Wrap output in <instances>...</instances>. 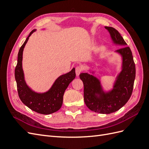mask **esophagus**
<instances>
[{"label":"esophagus","instance_id":"obj_1","mask_svg":"<svg viewBox=\"0 0 149 149\" xmlns=\"http://www.w3.org/2000/svg\"><path fill=\"white\" fill-rule=\"evenodd\" d=\"M83 71V68L81 66H77L76 67V69H75V72H76V76H79V74L81 73V71Z\"/></svg>","mask_w":149,"mask_h":149}]
</instances>
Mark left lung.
<instances>
[{
	"instance_id": "obj_1",
	"label": "left lung",
	"mask_w": 149,
	"mask_h": 149,
	"mask_svg": "<svg viewBox=\"0 0 149 149\" xmlns=\"http://www.w3.org/2000/svg\"><path fill=\"white\" fill-rule=\"evenodd\" d=\"M105 29L109 32L113 43L123 47L116 51L123 58V63L122 71L116 77L113 89L104 92L100 81L87 73H81L79 77L84 84L86 105L94 112L107 114L118 111L129 101L133 91L136 66L132 52L119 31L111 26H105Z\"/></svg>"
}]
</instances>
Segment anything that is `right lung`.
I'll use <instances>...</instances> for the list:
<instances>
[{"instance_id": "right-lung-1", "label": "right lung", "mask_w": 149, "mask_h": 149, "mask_svg": "<svg viewBox=\"0 0 149 149\" xmlns=\"http://www.w3.org/2000/svg\"><path fill=\"white\" fill-rule=\"evenodd\" d=\"M35 30L31 31L19 49L17 64L15 69V78L18 94L22 102L32 111L39 114L47 115L56 112L61 108L65 90L76 77L75 69L73 68L69 73L59 76L47 92L38 93L32 91L26 84L24 79L22 69V55L26 42Z\"/></svg>"}]
</instances>
